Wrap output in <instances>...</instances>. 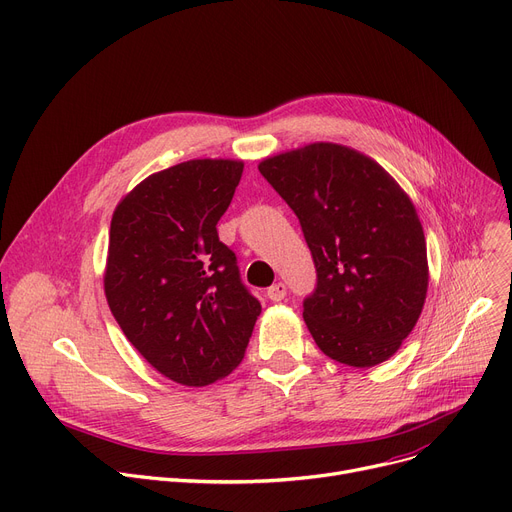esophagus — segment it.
Masks as SVG:
<instances>
[{
    "label": "esophagus",
    "instance_id": "1",
    "mask_svg": "<svg viewBox=\"0 0 512 512\" xmlns=\"http://www.w3.org/2000/svg\"><path fill=\"white\" fill-rule=\"evenodd\" d=\"M266 295H268V299H273V302H281V299L287 295V285L281 283V281L275 283V285H270Z\"/></svg>",
    "mask_w": 512,
    "mask_h": 512
}]
</instances>
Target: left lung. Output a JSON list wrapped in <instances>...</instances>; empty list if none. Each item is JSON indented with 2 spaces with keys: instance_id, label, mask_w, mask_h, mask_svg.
<instances>
[{
  "instance_id": "1",
  "label": "left lung",
  "mask_w": 512,
  "mask_h": 512,
  "mask_svg": "<svg viewBox=\"0 0 512 512\" xmlns=\"http://www.w3.org/2000/svg\"><path fill=\"white\" fill-rule=\"evenodd\" d=\"M302 225L316 266L304 320L324 355L353 368L386 362L428 291L422 223L376 161L318 142L258 165Z\"/></svg>"
}]
</instances>
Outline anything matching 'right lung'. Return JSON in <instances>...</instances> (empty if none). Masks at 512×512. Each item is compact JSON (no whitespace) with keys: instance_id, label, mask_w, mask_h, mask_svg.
Instances as JSON below:
<instances>
[{"instance_id":"obj_1","label":"right lung","mask_w":512,"mask_h":512,"mask_svg":"<svg viewBox=\"0 0 512 512\" xmlns=\"http://www.w3.org/2000/svg\"><path fill=\"white\" fill-rule=\"evenodd\" d=\"M242 171L223 159L173 165L146 177L111 219V314L150 366L186 386L242 362L262 310L217 233Z\"/></svg>"}]
</instances>
